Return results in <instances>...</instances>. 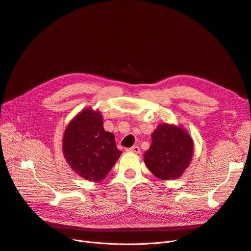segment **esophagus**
<instances>
[{
	"label": "esophagus",
	"mask_w": 251,
	"mask_h": 251,
	"mask_svg": "<svg viewBox=\"0 0 251 251\" xmlns=\"http://www.w3.org/2000/svg\"><path fill=\"white\" fill-rule=\"evenodd\" d=\"M127 151L135 153V154L141 153V149H140V147H138V146H133V147H131V148H129V149H127Z\"/></svg>",
	"instance_id": "esophagus-1"
}]
</instances>
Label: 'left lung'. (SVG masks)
<instances>
[{
    "label": "left lung",
    "mask_w": 251,
    "mask_h": 251,
    "mask_svg": "<svg viewBox=\"0 0 251 251\" xmlns=\"http://www.w3.org/2000/svg\"><path fill=\"white\" fill-rule=\"evenodd\" d=\"M193 156V141L180 126L160 124L152 133V144L144 154L145 163L161 180L180 178Z\"/></svg>",
    "instance_id": "8db88e82"
}]
</instances>
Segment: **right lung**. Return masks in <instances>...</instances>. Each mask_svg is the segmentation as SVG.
I'll return each mask as SVG.
<instances>
[{
    "instance_id": "add662e5",
    "label": "right lung",
    "mask_w": 251,
    "mask_h": 251,
    "mask_svg": "<svg viewBox=\"0 0 251 251\" xmlns=\"http://www.w3.org/2000/svg\"><path fill=\"white\" fill-rule=\"evenodd\" d=\"M63 153L71 170L81 178L99 182L122 152L117 149L115 135L104 130L100 111L88 107L68 124L63 136Z\"/></svg>"
}]
</instances>
